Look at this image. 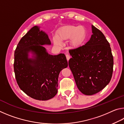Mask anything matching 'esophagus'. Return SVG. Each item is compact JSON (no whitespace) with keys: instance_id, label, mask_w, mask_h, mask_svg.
<instances>
[{"instance_id":"esophagus-1","label":"esophagus","mask_w":124,"mask_h":124,"mask_svg":"<svg viewBox=\"0 0 124 124\" xmlns=\"http://www.w3.org/2000/svg\"><path fill=\"white\" fill-rule=\"evenodd\" d=\"M66 58H67V61H68L70 59V55H69L68 54H66Z\"/></svg>"}]
</instances>
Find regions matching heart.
I'll list each match as a JSON object with an SVG mask.
<instances>
[{
  "label": "heart",
  "mask_w": 124,
  "mask_h": 124,
  "mask_svg": "<svg viewBox=\"0 0 124 124\" xmlns=\"http://www.w3.org/2000/svg\"><path fill=\"white\" fill-rule=\"evenodd\" d=\"M86 37V31L82 26H66L61 28L57 33V37L54 38V43L56 45L61 44L64 39H70V44L73 47H78L83 44Z\"/></svg>",
  "instance_id": "b5f03b06"
}]
</instances>
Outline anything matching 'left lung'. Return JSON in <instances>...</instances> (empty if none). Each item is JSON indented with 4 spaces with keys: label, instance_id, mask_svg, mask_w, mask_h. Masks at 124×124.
<instances>
[{
    "label": "left lung",
    "instance_id": "1",
    "mask_svg": "<svg viewBox=\"0 0 124 124\" xmlns=\"http://www.w3.org/2000/svg\"><path fill=\"white\" fill-rule=\"evenodd\" d=\"M92 34L85 45L69 50L68 64L80 91L97 93L110 82L113 70L112 50L101 31L92 25Z\"/></svg>",
    "mask_w": 124,
    "mask_h": 124
}]
</instances>
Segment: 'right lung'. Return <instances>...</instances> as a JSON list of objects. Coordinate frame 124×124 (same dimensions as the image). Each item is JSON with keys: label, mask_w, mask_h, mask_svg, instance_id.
<instances>
[{"label": "right lung", "mask_w": 124, "mask_h": 124, "mask_svg": "<svg viewBox=\"0 0 124 124\" xmlns=\"http://www.w3.org/2000/svg\"><path fill=\"white\" fill-rule=\"evenodd\" d=\"M44 45H51L46 33L38 26L32 27L21 39L14 54V72L18 85L34 99L46 101L57 93L61 71L68 67L63 54L51 55ZM33 54L29 57V53Z\"/></svg>", "instance_id": "1"}]
</instances>
